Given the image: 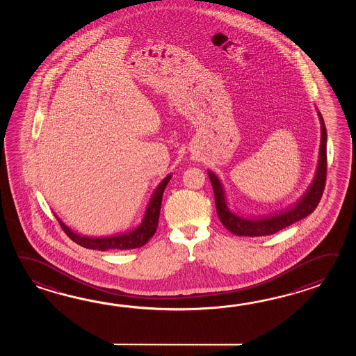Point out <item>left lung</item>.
<instances>
[{
  "label": "left lung",
  "mask_w": 356,
  "mask_h": 356,
  "mask_svg": "<svg viewBox=\"0 0 356 356\" xmlns=\"http://www.w3.org/2000/svg\"><path fill=\"white\" fill-rule=\"evenodd\" d=\"M318 117L321 121L322 132H321V149H319V158H318L317 172L308 191L300 197L299 201H296V204H293L291 207H288L286 210H281L264 218H244L241 215H236L227 206L225 191L218 175H213L211 170H209V178L211 181L213 195H215L216 211L219 215L220 221L229 232L239 236L271 235L284 227L294 224L299 220L304 219L305 216H308L316 210V207L321 201V197L323 195L325 175H327V131H325L323 118L319 112H318Z\"/></svg>",
  "instance_id": "8db88e82"
}]
</instances>
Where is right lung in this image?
<instances>
[{
  "label": "right lung",
  "mask_w": 356,
  "mask_h": 356,
  "mask_svg": "<svg viewBox=\"0 0 356 356\" xmlns=\"http://www.w3.org/2000/svg\"><path fill=\"white\" fill-rule=\"evenodd\" d=\"M172 175H169L160 181L159 186L155 189L154 195L152 196L150 202L147 204V209L145 212L143 222L131 230L129 233L124 234L113 235V236H100V238H94V236H83V235L76 234L70 227H66L60 219L57 220L60 222V227L63 232L67 234L71 241L77 243L83 248L89 250H134V248H140L149 242V239L152 235L155 234L158 222H159L160 207H161V198L164 189L167 187L168 183L170 181Z\"/></svg>",
  "instance_id": "add662e5"
}]
</instances>
